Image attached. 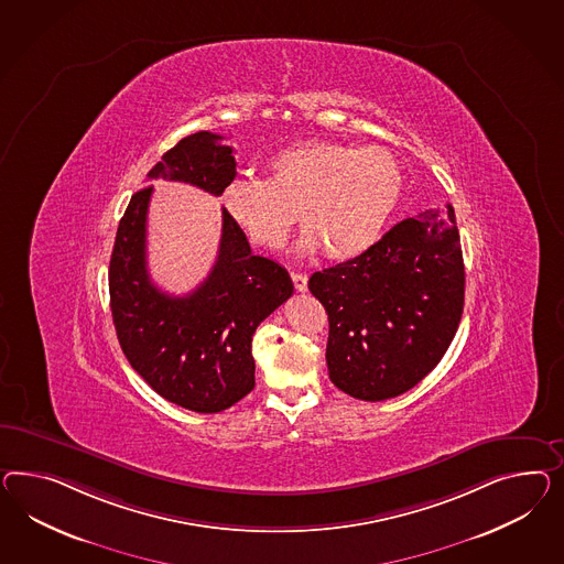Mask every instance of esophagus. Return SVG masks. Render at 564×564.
Here are the masks:
<instances>
[{"instance_id":"1","label":"esophagus","mask_w":564,"mask_h":564,"mask_svg":"<svg viewBox=\"0 0 564 564\" xmlns=\"http://www.w3.org/2000/svg\"><path fill=\"white\" fill-rule=\"evenodd\" d=\"M291 281H293V288L297 291L307 290V274L304 273H291Z\"/></svg>"}]
</instances>
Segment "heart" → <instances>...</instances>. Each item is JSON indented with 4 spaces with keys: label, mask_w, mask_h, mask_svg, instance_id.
Returning <instances> with one entry per match:
<instances>
[{
    "label": "heart",
    "mask_w": 564,
    "mask_h": 564,
    "mask_svg": "<svg viewBox=\"0 0 564 564\" xmlns=\"http://www.w3.org/2000/svg\"><path fill=\"white\" fill-rule=\"evenodd\" d=\"M267 167L269 181H229L221 203L250 242L271 250L288 240L297 213L300 250L355 259L380 240L404 191L400 162L381 148L310 139L274 153Z\"/></svg>",
    "instance_id": "obj_1"
}]
</instances>
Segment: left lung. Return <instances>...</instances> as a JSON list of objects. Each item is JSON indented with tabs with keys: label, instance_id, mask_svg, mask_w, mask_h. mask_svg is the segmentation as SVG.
<instances>
[{
	"label": "left lung",
	"instance_id": "obj_1",
	"mask_svg": "<svg viewBox=\"0 0 564 564\" xmlns=\"http://www.w3.org/2000/svg\"><path fill=\"white\" fill-rule=\"evenodd\" d=\"M464 283L452 205L409 217L364 254L312 274L307 288L328 314L336 388L366 402L414 388L456 336Z\"/></svg>",
	"mask_w": 564,
	"mask_h": 564
}]
</instances>
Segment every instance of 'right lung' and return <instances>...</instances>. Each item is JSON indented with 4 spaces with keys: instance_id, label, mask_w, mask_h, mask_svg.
I'll return each mask as SVG.
<instances>
[{
    "instance_id": "1",
    "label": "right lung",
    "mask_w": 564,
    "mask_h": 564,
    "mask_svg": "<svg viewBox=\"0 0 564 564\" xmlns=\"http://www.w3.org/2000/svg\"><path fill=\"white\" fill-rule=\"evenodd\" d=\"M198 131L181 139L148 178L198 186L219 197L236 178L234 148ZM153 186L138 191L122 215L108 267L115 330L127 361L153 392L195 412H221L254 388L252 335L293 293L274 260L257 257L226 209L212 273L183 297L158 290L148 273V209Z\"/></svg>"
}]
</instances>
